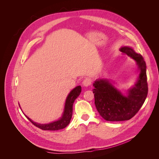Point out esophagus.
<instances>
[{
    "label": "esophagus",
    "instance_id": "esophagus-1",
    "mask_svg": "<svg viewBox=\"0 0 159 159\" xmlns=\"http://www.w3.org/2000/svg\"><path fill=\"white\" fill-rule=\"evenodd\" d=\"M82 84H83L84 87H88V86H89L90 84H91V81L89 79L86 78L82 81Z\"/></svg>",
    "mask_w": 159,
    "mask_h": 159
}]
</instances>
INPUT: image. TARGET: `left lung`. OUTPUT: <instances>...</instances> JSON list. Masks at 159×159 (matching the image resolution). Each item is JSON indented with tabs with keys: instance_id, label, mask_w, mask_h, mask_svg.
Returning <instances> with one entry per match:
<instances>
[{
	"instance_id": "1",
	"label": "left lung",
	"mask_w": 159,
	"mask_h": 159,
	"mask_svg": "<svg viewBox=\"0 0 159 159\" xmlns=\"http://www.w3.org/2000/svg\"><path fill=\"white\" fill-rule=\"evenodd\" d=\"M136 61L139 74L135 84L125 94L107 79L96 80L93 84L95 105L99 115L108 121H122L131 119L145 102L148 93L147 66L143 56L131 47L119 49Z\"/></svg>"
}]
</instances>
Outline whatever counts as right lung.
Wrapping results in <instances>:
<instances>
[{
    "instance_id": "obj_1",
    "label": "right lung",
    "mask_w": 159,
    "mask_h": 159,
    "mask_svg": "<svg viewBox=\"0 0 159 159\" xmlns=\"http://www.w3.org/2000/svg\"><path fill=\"white\" fill-rule=\"evenodd\" d=\"M81 91V87L80 85L77 86L72 89L70 93L68 95L65 102V105L63 113L61 117L57 121H53L52 123L46 124H41L33 121L25 114L26 118L36 127L40 128L42 130H48V131H57V130L62 129L68 125L70 123V120L72 117V112H73V104L75 99L78 97ZM20 106V105H19Z\"/></svg>"
}]
</instances>
